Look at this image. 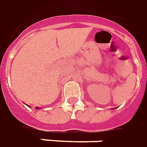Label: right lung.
<instances>
[{
  "instance_id": "1",
  "label": "right lung",
  "mask_w": 147,
  "mask_h": 147,
  "mask_svg": "<svg viewBox=\"0 0 147 147\" xmlns=\"http://www.w3.org/2000/svg\"><path fill=\"white\" fill-rule=\"evenodd\" d=\"M36 109H38V108H36Z\"/></svg>"
}]
</instances>
